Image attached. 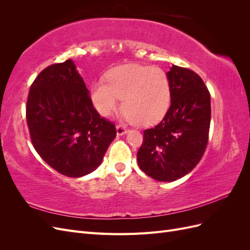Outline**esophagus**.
I'll return each instance as SVG.
<instances>
[{
    "label": "esophagus",
    "instance_id": "obj_1",
    "mask_svg": "<svg viewBox=\"0 0 250 250\" xmlns=\"http://www.w3.org/2000/svg\"><path fill=\"white\" fill-rule=\"evenodd\" d=\"M116 128H117V134H118V135H123V134H125V133L127 132V129H126L125 125L118 124V125L116 126Z\"/></svg>",
    "mask_w": 250,
    "mask_h": 250
}]
</instances>
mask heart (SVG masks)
I'll return each instance as SVG.
<instances>
[{"label": "heart", "instance_id": "heart-1", "mask_svg": "<svg viewBox=\"0 0 250 250\" xmlns=\"http://www.w3.org/2000/svg\"><path fill=\"white\" fill-rule=\"evenodd\" d=\"M120 100L131 122L150 126L161 121L171 103L168 75L161 67L130 65L112 72L109 84L103 81L92 86V100L102 116L118 110Z\"/></svg>", "mask_w": 250, "mask_h": 250}]
</instances>
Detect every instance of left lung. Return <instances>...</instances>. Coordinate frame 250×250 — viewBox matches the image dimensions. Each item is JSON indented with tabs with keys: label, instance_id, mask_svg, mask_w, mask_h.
<instances>
[{
	"label": "left lung",
	"instance_id": "8db88e82",
	"mask_svg": "<svg viewBox=\"0 0 250 250\" xmlns=\"http://www.w3.org/2000/svg\"><path fill=\"white\" fill-rule=\"evenodd\" d=\"M167 75L171 105L161 123L144 130L137 155L141 170L158 181L179 179L197 166L210 124V95L199 75L177 65Z\"/></svg>",
	"mask_w": 250,
	"mask_h": 250
}]
</instances>
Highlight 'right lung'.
I'll return each mask as SVG.
<instances>
[{
    "label": "right lung",
    "mask_w": 250,
    "mask_h": 250,
    "mask_svg": "<svg viewBox=\"0 0 250 250\" xmlns=\"http://www.w3.org/2000/svg\"><path fill=\"white\" fill-rule=\"evenodd\" d=\"M26 119L36 152L67 177L99 167L116 126L101 118L71 59L42 70L30 87Z\"/></svg>",
    "instance_id": "add662e5"
}]
</instances>
